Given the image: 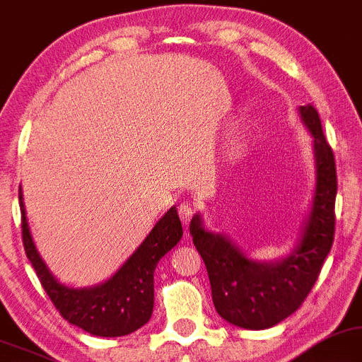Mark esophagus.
Returning <instances> with one entry per match:
<instances>
[{
	"label": "esophagus",
	"mask_w": 362,
	"mask_h": 362,
	"mask_svg": "<svg viewBox=\"0 0 362 362\" xmlns=\"http://www.w3.org/2000/svg\"><path fill=\"white\" fill-rule=\"evenodd\" d=\"M194 212H195V209H194V205H192V204L184 202V204H180V207H178V215H180V218L185 223L190 222V218H192V215H194Z\"/></svg>",
	"instance_id": "34e87169"
}]
</instances>
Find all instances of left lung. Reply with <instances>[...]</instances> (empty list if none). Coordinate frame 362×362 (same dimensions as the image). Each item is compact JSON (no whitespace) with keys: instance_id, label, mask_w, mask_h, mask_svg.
I'll list each match as a JSON object with an SVG mask.
<instances>
[{"instance_id":"obj_1","label":"left lung","mask_w":362,"mask_h":362,"mask_svg":"<svg viewBox=\"0 0 362 362\" xmlns=\"http://www.w3.org/2000/svg\"><path fill=\"white\" fill-rule=\"evenodd\" d=\"M300 120L313 135L315 187L303 230L291 254L279 260L250 259L226 234L204 226L202 215L190 221L194 245L209 272L218 315L242 329H269L300 308L317 281L334 240L337 177L334 153L313 105L299 107Z\"/></svg>"}]
</instances>
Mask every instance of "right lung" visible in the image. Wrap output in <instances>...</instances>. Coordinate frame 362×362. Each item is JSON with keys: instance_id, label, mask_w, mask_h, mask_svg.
Masks as SVG:
<instances>
[{"instance_id": "obj_1", "label": "right lung", "mask_w": 362, "mask_h": 362, "mask_svg": "<svg viewBox=\"0 0 362 362\" xmlns=\"http://www.w3.org/2000/svg\"><path fill=\"white\" fill-rule=\"evenodd\" d=\"M20 209L26 257L63 319L91 336L100 337L127 336L150 321L153 310L155 267L184 235L175 207L167 210L112 277L91 287H71L59 282L41 259L28 227L21 187Z\"/></svg>"}]
</instances>
